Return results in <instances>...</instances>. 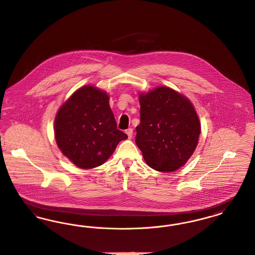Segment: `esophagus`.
I'll list each match as a JSON object with an SVG mask.
<instances>
[{
	"label": "esophagus",
	"mask_w": 255,
	"mask_h": 255,
	"mask_svg": "<svg viewBox=\"0 0 255 255\" xmlns=\"http://www.w3.org/2000/svg\"><path fill=\"white\" fill-rule=\"evenodd\" d=\"M126 133L128 136V138L130 139L132 137V134H133V129L132 128H128V129L126 130Z\"/></svg>",
	"instance_id": "esophagus-1"
}]
</instances>
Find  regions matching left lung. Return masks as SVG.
Returning a JSON list of instances; mask_svg holds the SVG:
<instances>
[{
  "label": "left lung",
  "mask_w": 255,
  "mask_h": 255,
  "mask_svg": "<svg viewBox=\"0 0 255 255\" xmlns=\"http://www.w3.org/2000/svg\"><path fill=\"white\" fill-rule=\"evenodd\" d=\"M139 102L135 143L147 164L160 172H172L186 164L201 130L191 102L167 87L140 95Z\"/></svg>",
  "instance_id": "obj_1"
}]
</instances>
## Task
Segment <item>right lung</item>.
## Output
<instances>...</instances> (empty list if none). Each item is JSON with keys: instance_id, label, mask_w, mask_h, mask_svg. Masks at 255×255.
<instances>
[{"instance_id": "right-lung-1", "label": "right lung", "mask_w": 255, "mask_h": 255, "mask_svg": "<svg viewBox=\"0 0 255 255\" xmlns=\"http://www.w3.org/2000/svg\"><path fill=\"white\" fill-rule=\"evenodd\" d=\"M55 137L59 149L77 167L90 169L104 163L128 135L117 123L105 92L84 86L57 113Z\"/></svg>"}]
</instances>
